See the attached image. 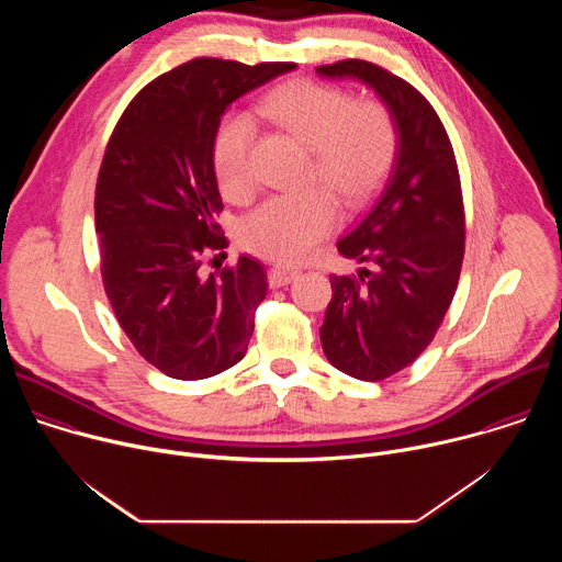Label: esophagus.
<instances>
[{"label": "esophagus", "mask_w": 562, "mask_h": 562, "mask_svg": "<svg viewBox=\"0 0 562 562\" xmlns=\"http://www.w3.org/2000/svg\"><path fill=\"white\" fill-rule=\"evenodd\" d=\"M297 273H300V269L280 262L271 269V286H286L289 282H293L297 278Z\"/></svg>", "instance_id": "1"}]
</instances>
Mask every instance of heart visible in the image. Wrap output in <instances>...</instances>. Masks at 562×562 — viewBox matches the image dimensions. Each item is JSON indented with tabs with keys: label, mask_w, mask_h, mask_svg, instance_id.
Wrapping results in <instances>:
<instances>
[{
	"label": "heart",
	"mask_w": 562,
	"mask_h": 562,
	"mask_svg": "<svg viewBox=\"0 0 562 562\" xmlns=\"http://www.w3.org/2000/svg\"><path fill=\"white\" fill-rule=\"evenodd\" d=\"M260 115L311 148L313 178L345 202L367 200L386 176L395 153V126L378 102H356L349 93L308 79L271 91ZM256 126L249 115H226L213 137V171L222 193L245 200L254 191L251 150ZM340 206L325 189L273 195L243 222L245 245L267 258L300 260L338 226Z\"/></svg>",
	"instance_id": "obj_1"
}]
</instances>
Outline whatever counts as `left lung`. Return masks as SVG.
<instances>
[{
	"instance_id": "8db88e82",
	"label": "left lung",
	"mask_w": 562,
	"mask_h": 562,
	"mask_svg": "<svg viewBox=\"0 0 562 562\" xmlns=\"http://www.w3.org/2000/svg\"><path fill=\"white\" fill-rule=\"evenodd\" d=\"M371 89L395 126L382 189L338 251L364 267L331 276L319 340L342 373L378 382L409 367L434 340L453 300L464 256L462 191L451 142L431 104L405 79L345 59L315 68Z\"/></svg>"
}]
</instances>
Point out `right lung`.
I'll list each match as a JSON object with an SVG mask.
<instances>
[{
  "label": "right lung",
  "instance_id": "right-lung-1",
  "mask_svg": "<svg viewBox=\"0 0 562 562\" xmlns=\"http://www.w3.org/2000/svg\"><path fill=\"white\" fill-rule=\"evenodd\" d=\"M293 68L193 59L144 87L109 139L95 189L104 289L133 347L169 378H211L247 353L269 284L249 256L202 273L204 254L226 247L213 137L237 98Z\"/></svg>",
  "mask_w": 562,
  "mask_h": 562
}]
</instances>
